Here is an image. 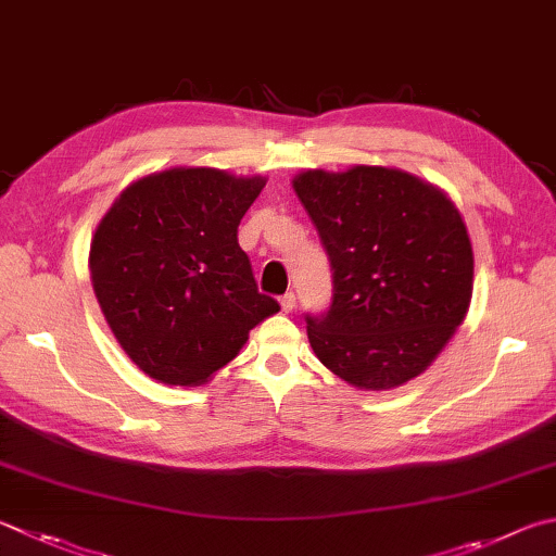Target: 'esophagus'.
I'll return each instance as SVG.
<instances>
[{"label": "esophagus", "instance_id": "34e87169", "mask_svg": "<svg viewBox=\"0 0 556 556\" xmlns=\"http://www.w3.org/2000/svg\"><path fill=\"white\" fill-rule=\"evenodd\" d=\"M279 304H281V311H285V313H289L291 308H294L296 306V294H294V291H287V294L279 299Z\"/></svg>", "mask_w": 556, "mask_h": 556}]
</instances>
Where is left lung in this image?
I'll list each match as a JSON object with an SVG mask.
<instances>
[{"label": "left lung", "mask_w": 556, "mask_h": 556, "mask_svg": "<svg viewBox=\"0 0 556 556\" xmlns=\"http://www.w3.org/2000/svg\"><path fill=\"white\" fill-rule=\"evenodd\" d=\"M294 189L332 271L328 311L306 313L316 357L369 391L418 377L469 308L473 255L457 206L389 167L308 169Z\"/></svg>", "instance_id": "obj_1"}]
</instances>
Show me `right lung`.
Masks as SVG:
<instances>
[{
	"instance_id": "1",
	"label": "right lung",
	"mask_w": 556,
	"mask_h": 556,
	"mask_svg": "<svg viewBox=\"0 0 556 556\" xmlns=\"http://www.w3.org/2000/svg\"><path fill=\"white\" fill-rule=\"evenodd\" d=\"M262 187V177L175 167L134 181L106 211L89 250L94 294L148 377L204 383L279 311L238 245L240 218Z\"/></svg>"
}]
</instances>
